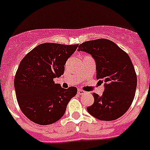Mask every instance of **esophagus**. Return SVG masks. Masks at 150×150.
Masks as SVG:
<instances>
[{"label":"esophagus","mask_w":150,"mask_h":150,"mask_svg":"<svg viewBox=\"0 0 150 150\" xmlns=\"http://www.w3.org/2000/svg\"><path fill=\"white\" fill-rule=\"evenodd\" d=\"M85 93V91L81 90V89H79V90H78V94H80V95H82V94H84Z\"/></svg>","instance_id":"esophagus-1"}]
</instances>
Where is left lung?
<instances>
[{
    "label": "left lung",
    "instance_id": "1",
    "mask_svg": "<svg viewBox=\"0 0 150 150\" xmlns=\"http://www.w3.org/2000/svg\"><path fill=\"white\" fill-rule=\"evenodd\" d=\"M79 48L94 58L97 79L105 83L102 96L93 93L94 104L87 108L88 112L100 120L120 117L131 105L137 89V74L129 56L107 39L87 41Z\"/></svg>",
    "mask_w": 150,
    "mask_h": 150
}]
</instances>
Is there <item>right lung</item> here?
Listing matches in <instances>:
<instances>
[{"instance_id": "obj_1", "label": "right lung", "mask_w": 150, "mask_h": 150, "mask_svg": "<svg viewBox=\"0 0 150 150\" xmlns=\"http://www.w3.org/2000/svg\"><path fill=\"white\" fill-rule=\"evenodd\" d=\"M79 44H40L21 60L14 78L19 107L31 121L49 125L64 115L69 100L77 94L75 87L65 89L53 79L64 74L65 62Z\"/></svg>"}]
</instances>
